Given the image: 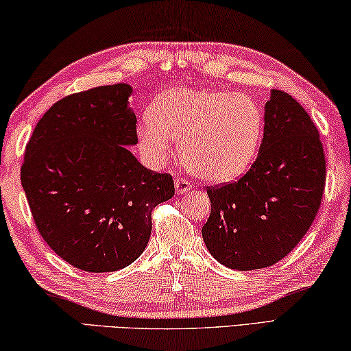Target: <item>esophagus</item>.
<instances>
[{"label": "esophagus", "mask_w": 351, "mask_h": 351, "mask_svg": "<svg viewBox=\"0 0 351 351\" xmlns=\"http://www.w3.org/2000/svg\"><path fill=\"white\" fill-rule=\"evenodd\" d=\"M188 189H191V183H189L186 179H176V191L177 193H186Z\"/></svg>", "instance_id": "esophagus-1"}]
</instances>
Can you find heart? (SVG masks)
<instances>
[{"instance_id":"heart-1","label":"heart","mask_w":351,"mask_h":351,"mask_svg":"<svg viewBox=\"0 0 351 351\" xmlns=\"http://www.w3.org/2000/svg\"><path fill=\"white\" fill-rule=\"evenodd\" d=\"M263 113L252 97L227 90L171 88L136 128L138 147L152 168L168 165L174 138L183 162L204 180L238 179L254 162Z\"/></svg>"}]
</instances>
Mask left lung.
<instances>
[{
  "mask_svg": "<svg viewBox=\"0 0 351 351\" xmlns=\"http://www.w3.org/2000/svg\"><path fill=\"white\" fill-rule=\"evenodd\" d=\"M264 110V136L250 169L237 182L206 186L205 245L238 271L283 260L311 227L325 189L324 146L305 108L272 90Z\"/></svg>",
  "mask_w": 351,
  "mask_h": 351,
  "instance_id": "8db88e82",
  "label": "left lung"
}]
</instances>
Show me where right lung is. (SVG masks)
Segmentation results:
<instances>
[{
    "instance_id": "add662e5",
    "label": "right lung",
    "mask_w": 351,
    "mask_h": 351,
    "mask_svg": "<svg viewBox=\"0 0 351 351\" xmlns=\"http://www.w3.org/2000/svg\"><path fill=\"white\" fill-rule=\"evenodd\" d=\"M128 84L74 93L46 112L26 145L21 185L38 233L85 272L134 263L152 232V210L174 196L171 174L143 166Z\"/></svg>"
}]
</instances>
